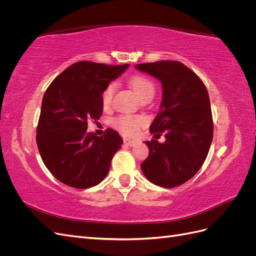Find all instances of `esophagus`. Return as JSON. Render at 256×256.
<instances>
[{
    "mask_svg": "<svg viewBox=\"0 0 256 256\" xmlns=\"http://www.w3.org/2000/svg\"><path fill=\"white\" fill-rule=\"evenodd\" d=\"M124 144H125V145H128V146H134V145H136V144H138V141H136V140H131V138H124Z\"/></svg>",
    "mask_w": 256,
    "mask_h": 256,
    "instance_id": "obj_1",
    "label": "esophagus"
}]
</instances>
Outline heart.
<instances>
[{
    "label": "heart",
    "mask_w": 256,
    "mask_h": 256,
    "mask_svg": "<svg viewBox=\"0 0 256 256\" xmlns=\"http://www.w3.org/2000/svg\"><path fill=\"white\" fill-rule=\"evenodd\" d=\"M129 84L131 88L134 90V94L138 99L145 96L152 95L154 96V83L142 76H136L130 79ZM115 90V83H110L102 92V104L104 106H109L112 102L113 94ZM144 124V118L141 116H132V115H120L118 118H114L113 125L118 128L122 134L128 136L136 134L138 129Z\"/></svg>",
    "instance_id": "1"
}]
</instances>
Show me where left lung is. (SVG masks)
Listing matches in <instances>:
<instances>
[{
	"mask_svg": "<svg viewBox=\"0 0 256 256\" xmlns=\"http://www.w3.org/2000/svg\"><path fill=\"white\" fill-rule=\"evenodd\" d=\"M136 69L162 84L160 109L150 134L166 141H146L150 154L141 164L150 182L164 188L182 184L196 174L214 136L210 100L206 86L191 69L177 60L138 64Z\"/></svg>",
	"mask_w": 256,
	"mask_h": 256,
	"instance_id": "left-lung-1",
	"label": "left lung"
}]
</instances>
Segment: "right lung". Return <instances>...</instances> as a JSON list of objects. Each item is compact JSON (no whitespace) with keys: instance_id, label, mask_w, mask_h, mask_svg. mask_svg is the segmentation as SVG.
Here are the masks:
<instances>
[{"instance_id":"add662e5","label":"right lung","mask_w":256,"mask_h":256,"mask_svg":"<svg viewBox=\"0 0 256 256\" xmlns=\"http://www.w3.org/2000/svg\"><path fill=\"white\" fill-rule=\"evenodd\" d=\"M128 66L78 62L44 92L37 126L38 150L52 175L69 187H94L109 173L122 138L113 129H106L102 136L88 132V122L99 120L104 90Z\"/></svg>"}]
</instances>
